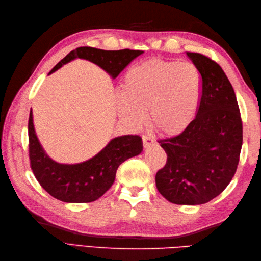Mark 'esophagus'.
<instances>
[{
    "instance_id": "1",
    "label": "esophagus",
    "mask_w": 261,
    "mask_h": 261,
    "mask_svg": "<svg viewBox=\"0 0 261 261\" xmlns=\"http://www.w3.org/2000/svg\"><path fill=\"white\" fill-rule=\"evenodd\" d=\"M153 142H154V140L152 139V138H151L150 136L142 135V145H143V147L147 148V147H149V146H151Z\"/></svg>"
}]
</instances>
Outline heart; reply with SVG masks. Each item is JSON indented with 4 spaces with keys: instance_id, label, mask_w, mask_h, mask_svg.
Returning <instances> with one entry per match:
<instances>
[{
    "instance_id": "heart-1",
    "label": "heart",
    "mask_w": 261,
    "mask_h": 261,
    "mask_svg": "<svg viewBox=\"0 0 261 261\" xmlns=\"http://www.w3.org/2000/svg\"><path fill=\"white\" fill-rule=\"evenodd\" d=\"M202 93V77L190 62L151 58L126 71L121 83V116L139 124L142 111L159 134L176 136L191 124Z\"/></svg>"
}]
</instances>
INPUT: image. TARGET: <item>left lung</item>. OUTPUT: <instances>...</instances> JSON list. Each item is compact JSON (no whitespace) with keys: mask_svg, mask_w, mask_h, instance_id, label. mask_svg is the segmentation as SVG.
<instances>
[{"mask_svg":"<svg viewBox=\"0 0 261 261\" xmlns=\"http://www.w3.org/2000/svg\"><path fill=\"white\" fill-rule=\"evenodd\" d=\"M202 77L197 113L191 124L158 140L167 153L156 174L158 192L169 202L198 205L224 191L237 171L242 147V120L228 77L213 59L187 53Z\"/></svg>","mask_w":261,"mask_h":261,"instance_id":"obj_1","label":"left lung"}]
</instances>
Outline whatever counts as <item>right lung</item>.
<instances>
[{
	"instance_id": "add662e5",
	"label": "right lung",
	"mask_w": 261,
	"mask_h": 261,
	"mask_svg": "<svg viewBox=\"0 0 261 261\" xmlns=\"http://www.w3.org/2000/svg\"><path fill=\"white\" fill-rule=\"evenodd\" d=\"M142 53L131 49L102 50L92 47H79L60 60L49 74L70 60L83 58L96 64L115 79ZM28 136L30 167L39 184L53 197L67 203L96 201L113 185L119 166L142 151V139L139 136H123L111 140L101 152L87 162L76 165L58 164L42 150L33 127L31 111Z\"/></svg>"
}]
</instances>
